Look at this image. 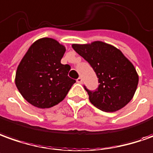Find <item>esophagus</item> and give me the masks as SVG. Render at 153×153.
Returning <instances> with one entry per match:
<instances>
[{"instance_id": "obj_1", "label": "esophagus", "mask_w": 153, "mask_h": 153, "mask_svg": "<svg viewBox=\"0 0 153 153\" xmlns=\"http://www.w3.org/2000/svg\"><path fill=\"white\" fill-rule=\"evenodd\" d=\"M76 82L77 83L82 82V77H78V78L76 79Z\"/></svg>"}]
</instances>
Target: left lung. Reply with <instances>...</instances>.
I'll return each instance as SVG.
<instances>
[{
	"instance_id": "1",
	"label": "left lung",
	"mask_w": 153,
	"mask_h": 153,
	"mask_svg": "<svg viewBox=\"0 0 153 153\" xmlns=\"http://www.w3.org/2000/svg\"><path fill=\"white\" fill-rule=\"evenodd\" d=\"M74 49L89 63L97 74L98 88L85 87L91 103L100 110L113 112L131 101L138 84L134 66L115 46L102 42L72 44Z\"/></svg>"
}]
</instances>
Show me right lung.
I'll return each instance as SVG.
<instances>
[{
  "label": "right lung",
  "instance_id": "1",
  "mask_svg": "<svg viewBox=\"0 0 153 153\" xmlns=\"http://www.w3.org/2000/svg\"><path fill=\"white\" fill-rule=\"evenodd\" d=\"M65 46L55 39L36 41L19 64L15 83L22 96L38 108H49L61 102L76 82L68 76L69 65L61 60Z\"/></svg>",
  "mask_w": 153,
  "mask_h": 153
}]
</instances>
